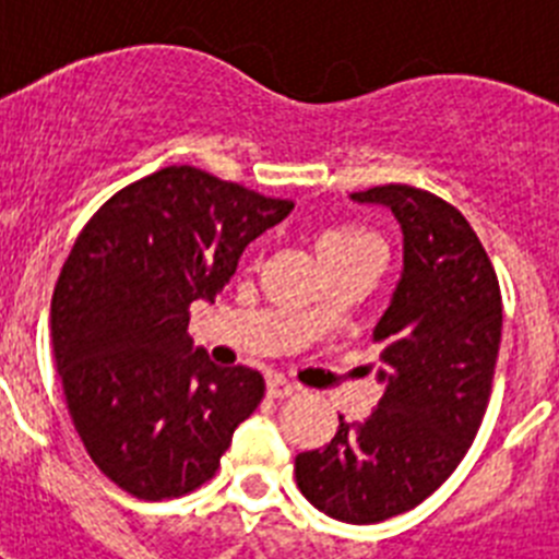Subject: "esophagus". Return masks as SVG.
Masks as SVG:
<instances>
[{"mask_svg":"<svg viewBox=\"0 0 559 559\" xmlns=\"http://www.w3.org/2000/svg\"><path fill=\"white\" fill-rule=\"evenodd\" d=\"M265 389H269V397H276V400L290 397V394L299 392V386H294L290 380L280 378V374H271V378L265 380Z\"/></svg>","mask_w":559,"mask_h":559,"instance_id":"esophagus-1","label":"esophagus"}]
</instances>
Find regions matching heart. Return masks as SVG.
Instances as JSON below:
<instances>
[{
    "mask_svg": "<svg viewBox=\"0 0 559 559\" xmlns=\"http://www.w3.org/2000/svg\"><path fill=\"white\" fill-rule=\"evenodd\" d=\"M369 246H380L372 235L367 231L353 229V226H335V229H328L322 237H319V254H341V251H358L369 249Z\"/></svg>",
    "mask_w": 559,
    "mask_h": 559,
    "instance_id": "b5f03b06",
    "label": "heart"
}]
</instances>
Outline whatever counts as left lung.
<instances>
[{"mask_svg": "<svg viewBox=\"0 0 559 559\" xmlns=\"http://www.w3.org/2000/svg\"><path fill=\"white\" fill-rule=\"evenodd\" d=\"M349 199L392 210L403 231V271L374 328L383 397L364 423L338 417L330 445L299 453L294 471L319 512L378 523L426 501L471 448L503 313L490 257L456 206L408 185Z\"/></svg>", "mask_w": 559, "mask_h": 559, "instance_id": "obj_1", "label": "left lung"}]
</instances>
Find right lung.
<instances>
[{
  "label": "right lung",
  "instance_id": "right-lung-1",
  "mask_svg": "<svg viewBox=\"0 0 559 559\" xmlns=\"http://www.w3.org/2000/svg\"><path fill=\"white\" fill-rule=\"evenodd\" d=\"M290 210L173 165L117 192L78 235L52 294V349L88 456L131 496L162 501L210 481L260 406L263 374L215 367L187 324Z\"/></svg>",
  "mask_w": 559,
  "mask_h": 559
}]
</instances>
